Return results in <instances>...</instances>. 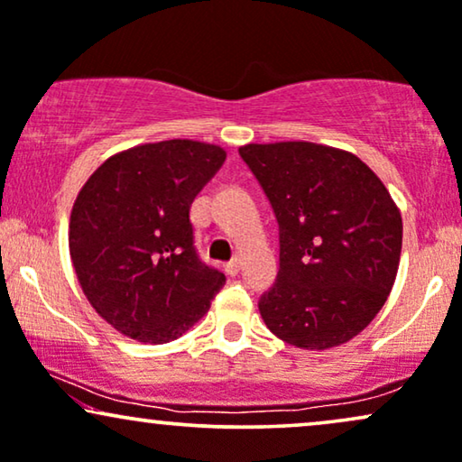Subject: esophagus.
<instances>
[{
    "label": "esophagus",
    "mask_w": 462,
    "mask_h": 462,
    "mask_svg": "<svg viewBox=\"0 0 462 462\" xmlns=\"http://www.w3.org/2000/svg\"><path fill=\"white\" fill-rule=\"evenodd\" d=\"M240 267H242V261L236 257V259H231L229 263L225 265V270H226V274H229V276H236L237 272H240Z\"/></svg>",
    "instance_id": "1"
}]
</instances>
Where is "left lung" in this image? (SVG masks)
<instances>
[{"label": "left lung", "mask_w": 462, "mask_h": 462, "mask_svg": "<svg viewBox=\"0 0 462 462\" xmlns=\"http://www.w3.org/2000/svg\"><path fill=\"white\" fill-rule=\"evenodd\" d=\"M242 161L270 199L281 270L259 312L300 349H329L377 317L394 287L402 218L388 188L351 152L309 143H248Z\"/></svg>", "instance_id": "left-lung-1"}]
</instances>
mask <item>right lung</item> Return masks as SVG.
I'll list each match as a JSON object with an SVG mask.
<instances>
[{
  "mask_svg": "<svg viewBox=\"0 0 462 462\" xmlns=\"http://www.w3.org/2000/svg\"><path fill=\"white\" fill-rule=\"evenodd\" d=\"M218 145L171 139L119 152L85 181L70 257L85 298L139 343L180 338L209 310L225 274L195 248L190 205L225 162Z\"/></svg>",
  "mask_w": 462,
  "mask_h": 462,
  "instance_id": "1",
  "label": "right lung"
}]
</instances>
